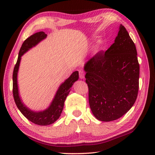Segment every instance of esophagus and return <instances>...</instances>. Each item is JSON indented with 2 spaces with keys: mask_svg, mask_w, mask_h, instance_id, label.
<instances>
[{
  "mask_svg": "<svg viewBox=\"0 0 155 155\" xmlns=\"http://www.w3.org/2000/svg\"><path fill=\"white\" fill-rule=\"evenodd\" d=\"M79 77L81 79H83L85 78V72L82 71V70H80L79 71Z\"/></svg>",
  "mask_w": 155,
  "mask_h": 155,
  "instance_id": "34e87169",
  "label": "esophagus"
}]
</instances>
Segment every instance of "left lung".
<instances>
[{"mask_svg":"<svg viewBox=\"0 0 155 155\" xmlns=\"http://www.w3.org/2000/svg\"><path fill=\"white\" fill-rule=\"evenodd\" d=\"M137 50L128 31L120 25L114 43L85 63L89 103L96 118L110 122L129 111L137 99L140 65Z\"/></svg>","mask_w":155,"mask_h":155,"instance_id":"8db88e82","label":"left lung"}]
</instances>
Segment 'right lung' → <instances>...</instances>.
Returning a JSON list of instances; mask_svg holds the SVG:
<instances>
[{"instance_id":"obj_1","label":"right lung","mask_w":155,"mask_h":155,"mask_svg":"<svg viewBox=\"0 0 155 155\" xmlns=\"http://www.w3.org/2000/svg\"><path fill=\"white\" fill-rule=\"evenodd\" d=\"M46 37L47 35L45 33L40 31L31 35L23 42L19 51L16 64L15 65L14 72H13V95H14V98L17 107L22 115L27 117L29 121L40 126L52 124L59 118L64 109V102L69 94L70 88L72 87L74 83L78 79V72L75 71L73 72L69 78L60 85L49 107L43 111H33L24 104L19 95L18 85V73L20 67L21 57L28 50L32 48L41 41L44 40Z\"/></svg>"}]
</instances>
